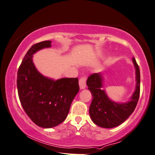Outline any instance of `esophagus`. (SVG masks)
Instances as JSON below:
<instances>
[{"label":"esophagus","instance_id":"34e87169","mask_svg":"<svg viewBox=\"0 0 155 155\" xmlns=\"http://www.w3.org/2000/svg\"><path fill=\"white\" fill-rule=\"evenodd\" d=\"M86 81H87V78L85 76L81 77L79 79V87L81 89H84L86 88Z\"/></svg>","mask_w":155,"mask_h":155}]
</instances>
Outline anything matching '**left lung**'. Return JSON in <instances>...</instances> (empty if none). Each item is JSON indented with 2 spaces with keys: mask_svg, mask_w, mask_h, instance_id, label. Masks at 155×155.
<instances>
[{
  "mask_svg": "<svg viewBox=\"0 0 155 155\" xmlns=\"http://www.w3.org/2000/svg\"><path fill=\"white\" fill-rule=\"evenodd\" d=\"M132 61L136 72V87L130 100L125 103H117L108 97L103 89V76L101 73L92 74L88 78V89L91 93V104L89 114L92 121L103 128H113L122 124L136 108L140 91V72L135 58Z\"/></svg>",
  "mask_w": 155,
  "mask_h": 155,
  "instance_id": "1",
  "label": "left lung"
}]
</instances>
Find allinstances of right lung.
Masks as SVG:
<instances>
[{
  "mask_svg": "<svg viewBox=\"0 0 155 155\" xmlns=\"http://www.w3.org/2000/svg\"><path fill=\"white\" fill-rule=\"evenodd\" d=\"M51 46V41L33 45L18 70L17 88L25 112L36 125L52 128L65 120L79 91L78 78L55 80L43 76L33 62V55Z\"/></svg>",
  "mask_w": 155,
  "mask_h": 155,
  "instance_id": "obj_1",
  "label": "right lung"
}]
</instances>
